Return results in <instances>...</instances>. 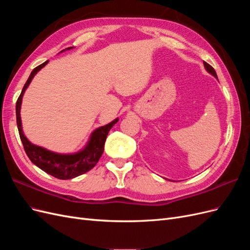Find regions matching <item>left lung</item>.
Wrapping results in <instances>:
<instances>
[{
	"instance_id": "1",
	"label": "left lung",
	"mask_w": 250,
	"mask_h": 250,
	"mask_svg": "<svg viewBox=\"0 0 250 250\" xmlns=\"http://www.w3.org/2000/svg\"><path fill=\"white\" fill-rule=\"evenodd\" d=\"M203 64H204V67H206V70L210 74V75H213L214 77H216V78H218L217 77V74H216V72H215V70H214V67L211 66V65H209L208 62H203Z\"/></svg>"
}]
</instances>
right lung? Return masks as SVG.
Here are the masks:
<instances>
[{"mask_svg":"<svg viewBox=\"0 0 250 250\" xmlns=\"http://www.w3.org/2000/svg\"><path fill=\"white\" fill-rule=\"evenodd\" d=\"M73 47L66 48L65 50H71ZM49 62V60L44 62L41 65L36 66L35 69L30 74V76L25 83L24 87H22L21 93L17 101V124L18 129L20 133L21 141L24 145V149L26 151V154L30 158L35 166H37L40 169L44 171L50 175L54 176L58 179H71L74 177H77L82 174L86 173L90 169H93L104 151V144L106 141L109 130L111 127L115 125L119 119H115L112 122L97 128L90 134L89 140L87 142L84 148L81 149L76 153L71 154H62V153H56L50 151L46 148H42L41 146H37L30 142L24 134L21 127V105L22 101V96H24L25 90L29 86L30 82L32 81L33 77L37 74V72L41 71L42 67Z\"/></svg>","mask_w":250,"mask_h":250,"instance_id":"1","label":"right lung"}]
</instances>
